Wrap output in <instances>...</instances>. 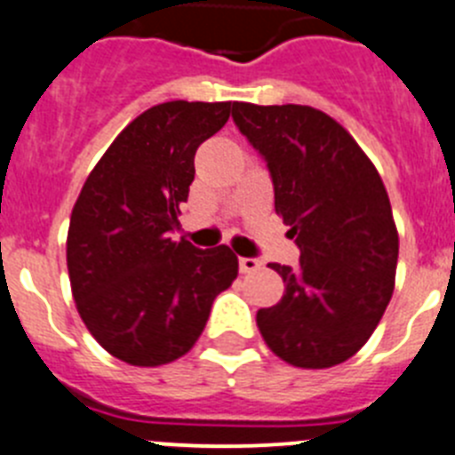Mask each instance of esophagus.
Wrapping results in <instances>:
<instances>
[{
	"instance_id": "1",
	"label": "esophagus",
	"mask_w": 455,
	"mask_h": 455,
	"mask_svg": "<svg viewBox=\"0 0 455 455\" xmlns=\"http://www.w3.org/2000/svg\"><path fill=\"white\" fill-rule=\"evenodd\" d=\"M260 267H263V263L258 258H240V272L243 274H251Z\"/></svg>"
}]
</instances>
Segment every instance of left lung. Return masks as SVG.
Instances as JSON below:
<instances>
[{
    "mask_svg": "<svg viewBox=\"0 0 455 455\" xmlns=\"http://www.w3.org/2000/svg\"><path fill=\"white\" fill-rule=\"evenodd\" d=\"M233 122L267 161L276 215L299 265L272 263L285 292L260 308L265 345L301 370H326L365 345L395 290L399 233L374 163L313 106L233 101Z\"/></svg>",
    "mask_w": 455,
    "mask_h": 455,
    "instance_id": "left-lung-1",
    "label": "left lung"
}]
</instances>
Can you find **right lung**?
I'll return each mask as SVG.
<instances>
[{"label":"right lung","mask_w":455,"mask_h":455,"mask_svg":"<svg viewBox=\"0 0 455 455\" xmlns=\"http://www.w3.org/2000/svg\"><path fill=\"white\" fill-rule=\"evenodd\" d=\"M231 101H165L131 122L85 179L68 228L72 297L110 355L158 367L195 347L237 256L172 240L195 179V151Z\"/></svg>","instance_id":"right-lung-1"}]
</instances>
